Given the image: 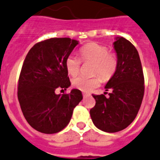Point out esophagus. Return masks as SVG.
Returning a JSON list of instances; mask_svg holds the SVG:
<instances>
[{
	"label": "esophagus",
	"mask_w": 160,
	"mask_h": 160,
	"mask_svg": "<svg viewBox=\"0 0 160 160\" xmlns=\"http://www.w3.org/2000/svg\"><path fill=\"white\" fill-rule=\"evenodd\" d=\"M82 95H83V97H84V98H85V97L89 96V95H90L89 93H86V92H83V93H82Z\"/></svg>",
	"instance_id": "esophagus-1"
}]
</instances>
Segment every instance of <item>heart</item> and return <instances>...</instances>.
Wrapping results in <instances>:
<instances>
[{"label":"heart","instance_id":"obj_1","mask_svg":"<svg viewBox=\"0 0 160 160\" xmlns=\"http://www.w3.org/2000/svg\"><path fill=\"white\" fill-rule=\"evenodd\" d=\"M79 54L82 61L91 62L92 74H96L92 78L78 77L73 80V87L82 91H91L100 85L99 75L104 81H108L115 74L118 67V59L114 52H110L106 46L97 43H90L79 49ZM81 61L73 55L67 57L65 60V68L70 76L74 77L80 70ZM99 75H98V74Z\"/></svg>","mask_w":160,"mask_h":160}]
</instances>
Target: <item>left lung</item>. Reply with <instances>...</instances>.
<instances>
[{
	"label": "left lung",
	"mask_w": 160,
	"mask_h": 160,
	"mask_svg": "<svg viewBox=\"0 0 160 160\" xmlns=\"http://www.w3.org/2000/svg\"><path fill=\"white\" fill-rule=\"evenodd\" d=\"M118 67L105 86L109 96L92 95L95 107L90 110L94 125L107 133L129 126L137 116L144 95V76L136 48L129 40L117 37L113 43Z\"/></svg>",
	"instance_id": "8db88e82"
}]
</instances>
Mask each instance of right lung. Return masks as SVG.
<instances>
[{"mask_svg": "<svg viewBox=\"0 0 160 160\" xmlns=\"http://www.w3.org/2000/svg\"><path fill=\"white\" fill-rule=\"evenodd\" d=\"M78 44L70 38H51L35 43L24 60L18 98L28 124L41 133H56L65 128L82 99L78 89L55 93L57 88L66 90L71 85L65 60Z\"/></svg>", "mask_w": 160, "mask_h": 160, "instance_id": "obj_1", "label": "right lung"}]
</instances>
